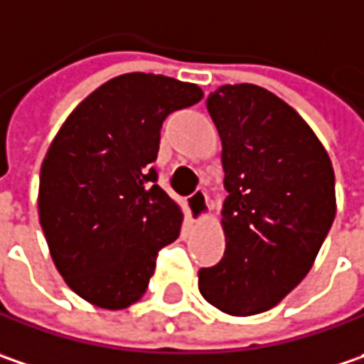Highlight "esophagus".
<instances>
[{
  "label": "esophagus",
  "mask_w": 364,
  "mask_h": 364,
  "mask_svg": "<svg viewBox=\"0 0 364 364\" xmlns=\"http://www.w3.org/2000/svg\"><path fill=\"white\" fill-rule=\"evenodd\" d=\"M187 212H189V218L193 222H198L201 218H205V213L210 212V203H208V196L203 189H198L193 191L189 198H187Z\"/></svg>",
  "instance_id": "34e87169"
}]
</instances>
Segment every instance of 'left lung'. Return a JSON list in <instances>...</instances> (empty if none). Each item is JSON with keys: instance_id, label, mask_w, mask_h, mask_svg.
Returning <instances> with one entry per match:
<instances>
[{"instance_id": "8db88e82", "label": "left lung", "mask_w": 364, "mask_h": 364, "mask_svg": "<svg viewBox=\"0 0 364 364\" xmlns=\"http://www.w3.org/2000/svg\"><path fill=\"white\" fill-rule=\"evenodd\" d=\"M222 138L226 250L199 269V291L230 316L277 306L308 275L336 215L322 142L275 93L222 85L205 100Z\"/></svg>"}]
</instances>
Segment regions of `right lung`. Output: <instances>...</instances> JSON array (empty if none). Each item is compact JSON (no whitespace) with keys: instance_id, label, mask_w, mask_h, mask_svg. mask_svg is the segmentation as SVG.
<instances>
[{"instance_id":"1","label":"right lung","mask_w":364,"mask_h":364,"mask_svg":"<svg viewBox=\"0 0 364 364\" xmlns=\"http://www.w3.org/2000/svg\"><path fill=\"white\" fill-rule=\"evenodd\" d=\"M203 97L193 83L128 73L67 118L40 168L38 213L53 261L77 295L124 309L146 291L181 210L156 185L161 128Z\"/></svg>"}]
</instances>
